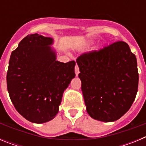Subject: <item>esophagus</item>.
<instances>
[{
  "mask_svg": "<svg viewBox=\"0 0 146 146\" xmlns=\"http://www.w3.org/2000/svg\"><path fill=\"white\" fill-rule=\"evenodd\" d=\"M74 72H75L76 76H77V75H78V74H79L80 70H79V67H78L77 64H76L75 67H74Z\"/></svg>",
  "mask_w": 146,
  "mask_h": 146,
  "instance_id": "1",
  "label": "esophagus"
}]
</instances>
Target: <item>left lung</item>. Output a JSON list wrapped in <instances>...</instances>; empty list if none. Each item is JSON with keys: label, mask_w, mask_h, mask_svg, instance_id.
I'll return each instance as SVG.
<instances>
[{"label": "left lung", "mask_w": 146, "mask_h": 146, "mask_svg": "<svg viewBox=\"0 0 146 146\" xmlns=\"http://www.w3.org/2000/svg\"><path fill=\"white\" fill-rule=\"evenodd\" d=\"M86 110L104 122L119 119L131 108L138 88L135 55L124 42L77 58Z\"/></svg>", "instance_id": "obj_1"}]
</instances>
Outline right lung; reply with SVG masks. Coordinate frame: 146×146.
Returning a JSON list of instances; mask_svg holds the SVG:
<instances>
[{
    "label": "right lung",
    "instance_id": "add662e5",
    "mask_svg": "<svg viewBox=\"0 0 146 146\" xmlns=\"http://www.w3.org/2000/svg\"><path fill=\"white\" fill-rule=\"evenodd\" d=\"M53 38L28 35L11 54L6 82L17 111L35 123L51 121L74 77L75 61L56 60Z\"/></svg>",
    "mask_w": 146,
    "mask_h": 146
}]
</instances>
